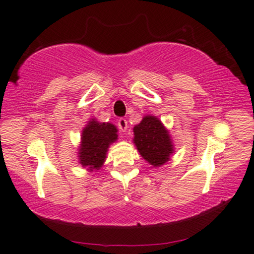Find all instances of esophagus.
<instances>
[{"label":"esophagus","instance_id":"obj_1","mask_svg":"<svg viewBox=\"0 0 254 254\" xmlns=\"http://www.w3.org/2000/svg\"><path fill=\"white\" fill-rule=\"evenodd\" d=\"M118 127H120L122 132H125L127 129V121L125 120V118H120V120H118Z\"/></svg>","mask_w":254,"mask_h":254}]
</instances>
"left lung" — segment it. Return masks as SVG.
Segmentation results:
<instances>
[{"label":"left lung","instance_id":"obj_1","mask_svg":"<svg viewBox=\"0 0 254 254\" xmlns=\"http://www.w3.org/2000/svg\"><path fill=\"white\" fill-rule=\"evenodd\" d=\"M133 143L140 156L155 168L165 164L173 153L169 131L156 116H145L133 127Z\"/></svg>","mask_w":254,"mask_h":254}]
</instances>
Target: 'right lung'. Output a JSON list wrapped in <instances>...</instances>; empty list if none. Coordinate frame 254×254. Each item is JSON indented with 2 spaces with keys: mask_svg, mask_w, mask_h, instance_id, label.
<instances>
[{
  "mask_svg": "<svg viewBox=\"0 0 254 254\" xmlns=\"http://www.w3.org/2000/svg\"><path fill=\"white\" fill-rule=\"evenodd\" d=\"M117 127L111 123L91 120L82 131L78 149V162L88 170H99L104 164L111 143L116 142Z\"/></svg>",
  "mask_w": 254,
  "mask_h": 254,
  "instance_id": "add662e5",
  "label": "right lung"
}]
</instances>
